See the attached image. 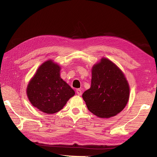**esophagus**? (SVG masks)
Instances as JSON below:
<instances>
[{
    "instance_id": "34e87169",
    "label": "esophagus",
    "mask_w": 157,
    "mask_h": 157,
    "mask_svg": "<svg viewBox=\"0 0 157 157\" xmlns=\"http://www.w3.org/2000/svg\"><path fill=\"white\" fill-rule=\"evenodd\" d=\"M76 93H77V94L78 95H82V91H81V89H76Z\"/></svg>"
}]
</instances>
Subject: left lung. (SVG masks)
Wrapping results in <instances>:
<instances>
[{
  "label": "left lung",
  "mask_w": 157,
  "mask_h": 157,
  "mask_svg": "<svg viewBox=\"0 0 157 157\" xmlns=\"http://www.w3.org/2000/svg\"><path fill=\"white\" fill-rule=\"evenodd\" d=\"M129 96L127 80L113 62L102 59L93 66L91 87L82 95L91 113L99 118L113 117L124 109Z\"/></svg>",
  "instance_id": "8db88e82"
}]
</instances>
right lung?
<instances>
[{
	"mask_svg": "<svg viewBox=\"0 0 157 157\" xmlns=\"http://www.w3.org/2000/svg\"><path fill=\"white\" fill-rule=\"evenodd\" d=\"M60 68L52 60L41 65L27 88L31 103L47 114H54L62 109L74 91L60 76Z\"/></svg>",
	"mask_w": 157,
	"mask_h": 157,
	"instance_id": "add662e5",
	"label": "right lung"
}]
</instances>
